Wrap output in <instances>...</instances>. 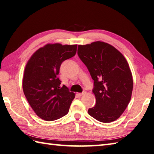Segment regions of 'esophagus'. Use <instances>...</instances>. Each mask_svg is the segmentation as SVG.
I'll return each instance as SVG.
<instances>
[{
    "mask_svg": "<svg viewBox=\"0 0 154 154\" xmlns=\"http://www.w3.org/2000/svg\"><path fill=\"white\" fill-rule=\"evenodd\" d=\"M86 91H84V92H82V93H80L79 94V95L80 96H83V95H84V94H86Z\"/></svg>",
    "mask_w": 154,
    "mask_h": 154,
    "instance_id": "esophagus-1",
    "label": "esophagus"
}]
</instances>
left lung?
<instances>
[{"label":"left lung","mask_w":154,"mask_h":154,"mask_svg":"<svg viewBox=\"0 0 154 154\" xmlns=\"http://www.w3.org/2000/svg\"><path fill=\"white\" fill-rule=\"evenodd\" d=\"M78 55L94 80L96 102L89 115L103 123L116 120L126 109L133 90L126 59L114 46L100 41L78 45Z\"/></svg>","instance_id":"left-lung-1"}]
</instances>
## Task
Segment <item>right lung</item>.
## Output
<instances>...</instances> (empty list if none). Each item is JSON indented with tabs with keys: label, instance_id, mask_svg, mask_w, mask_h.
Segmentation results:
<instances>
[{
	"label": "right lung",
	"instance_id": "add662e5",
	"mask_svg": "<svg viewBox=\"0 0 154 154\" xmlns=\"http://www.w3.org/2000/svg\"><path fill=\"white\" fill-rule=\"evenodd\" d=\"M77 45L47 44L34 53L24 69L23 88L36 114L44 120H58L68 114L75 94L59 80L60 67L76 54Z\"/></svg>",
	"mask_w": 154,
	"mask_h": 154
}]
</instances>
